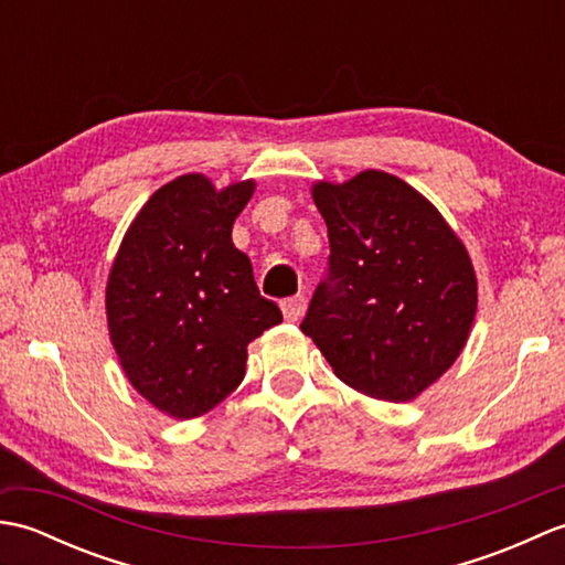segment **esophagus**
<instances>
[{
  "label": "esophagus",
  "mask_w": 565,
  "mask_h": 565,
  "mask_svg": "<svg viewBox=\"0 0 565 565\" xmlns=\"http://www.w3.org/2000/svg\"><path fill=\"white\" fill-rule=\"evenodd\" d=\"M281 310H284V318L289 322H296L301 320L303 310H306V298L303 296H294V298H286V301L281 303Z\"/></svg>",
  "instance_id": "obj_1"
}]
</instances>
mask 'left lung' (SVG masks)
<instances>
[{
	"label": "left lung",
	"mask_w": 565,
	"mask_h": 565,
	"mask_svg": "<svg viewBox=\"0 0 565 565\" xmlns=\"http://www.w3.org/2000/svg\"><path fill=\"white\" fill-rule=\"evenodd\" d=\"M330 264L301 330L347 386L407 403L431 386L471 332L478 284L463 243L403 179L366 170L318 182Z\"/></svg>",
	"instance_id": "left-lung-1"
}]
</instances>
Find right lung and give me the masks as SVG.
I'll use <instances>...</instances> for the list:
<instances>
[{"mask_svg": "<svg viewBox=\"0 0 565 565\" xmlns=\"http://www.w3.org/2000/svg\"><path fill=\"white\" fill-rule=\"evenodd\" d=\"M255 182L215 189L203 174L160 186L130 223L106 284L111 344L160 413L213 411L245 376L247 344L281 322L259 296L233 223Z\"/></svg>", "mask_w": 565, "mask_h": 565, "instance_id": "1", "label": "right lung"}]
</instances>
